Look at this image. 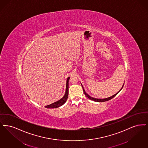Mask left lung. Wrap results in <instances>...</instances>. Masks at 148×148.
Segmentation results:
<instances>
[{"label":"left lung","instance_id":"left-lung-1","mask_svg":"<svg viewBox=\"0 0 148 148\" xmlns=\"http://www.w3.org/2000/svg\"><path fill=\"white\" fill-rule=\"evenodd\" d=\"M81 86H82V88H83V90H84V95H86V96L88 98H90V100H92V101H95V102H106V101H109L110 99H112L113 97H114L116 96V95L121 91V90H122V89L123 88V86H124V84L123 85L122 87V88L121 89V90H119L116 93L115 95H114L113 96H112L110 97H108V98H104V99H98V98H93V97H90V96H89L86 92H85V90H84V87H83V86H82V84H81Z\"/></svg>","mask_w":148,"mask_h":148}]
</instances>
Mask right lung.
<instances>
[{"label":"right lung","mask_w":148,"mask_h":148,"mask_svg":"<svg viewBox=\"0 0 148 148\" xmlns=\"http://www.w3.org/2000/svg\"><path fill=\"white\" fill-rule=\"evenodd\" d=\"M70 79V77H68L67 79V81H66V92L64 93V96L61 99H60V100L58 101L57 102H55L54 103H52L50 105H47L46 106H45L46 108H58L61 106H62L64 104L67 98H68V96H69V81Z\"/></svg>","instance_id":"1"}]
</instances>
